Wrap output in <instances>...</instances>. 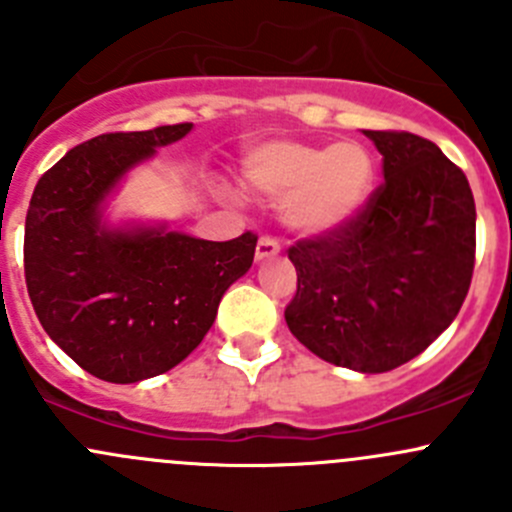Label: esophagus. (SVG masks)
<instances>
[{"label": "esophagus", "instance_id": "34e87169", "mask_svg": "<svg viewBox=\"0 0 512 512\" xmlns=\"http://www.w3.org/2000/svg\"><path fill=\"white\" fill-rule=\"evenodd\" d=\"M280 255V245H277L272 237H260L257 240V250H255V262H265V260H272V257Z\"/></svg>", "mask_w": 512, "mask_h": 512}]
</instances>
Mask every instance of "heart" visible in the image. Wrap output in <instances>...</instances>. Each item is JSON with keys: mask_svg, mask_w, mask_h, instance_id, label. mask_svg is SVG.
Returning a JSON list of instances; mask_svg holds the SVG:
<instances>
[{"mask_svg": "<svg viewBox=\"0 0 512 512\" xmlns=\"http://www.w3.org/2000/svg\"><path fill=\"white\" fill-rule=\"evenodd\" d=\"M240 178L252 195L280 203L294 235L324 240L366 213L376 193V158L361 141H262L242 156Z\"/></svg>", "mask_w": 512, "mask_h": 512, "instance_id": "b5f03b06", "label": "heart"}]
</instances>
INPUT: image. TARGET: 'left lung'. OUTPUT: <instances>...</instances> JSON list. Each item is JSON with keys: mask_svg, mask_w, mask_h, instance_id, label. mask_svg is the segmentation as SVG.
Wrapping results in <instances>:
<instances>
[{"mask_svg": "<svg viewBox=\"0 0 512 512\" xmlns=\"http://www.w3.org/2000/svg\"><path fill=\"white\" fill-rule=\"evenodd\" d=\"M384 185L349 230L289 250L297 294L287 327L329 364L381 374L456 319L476 260V203L461 168L414 133L364 131Z\"/></svg>", "mask_w": 512, "mask_h": 512, "instance_id": "1", "label": "left lung"}]
</instances>
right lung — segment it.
<instances>
[{
  "label": "right lung",
  "instance_id": "obj_1",
  "mask_svg": "<svg viewBox=\"0 0 512 512\" xmlns=\"http://www.w3.org/2000/svg\"><path fill=\"white\" fill-rule=\"evenodd\" d=\"M193 123L106 133L41 175L24 227V272L51 342L111 384L178 366L210 332L257 237L210 242L158 220H111L131 170L185 138Z\"/></svg>",
  "mask_w": 512,
  "mask_h": 512
}]
</instances>
